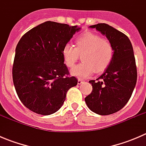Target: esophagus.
Masks as SVG:
<instances>
[{"mask_svg":"<svg viewBox=\"0 0 146 146\" xmlns=\"http://www.w3.org/2000/svg\"><path fill=\"white\" fill-rule=\"evenodd\" d=\"M82 81H83V80H82V79H78V82L79 85H80V84H82Z\"/></svg>","mask_w":146,"mask_h":146,"instance_id":"34e87169","label":"esophagus"}]
</instances>
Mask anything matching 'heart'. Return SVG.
I'll return each mask as SVG.
<instances>
[{
	"label": "heart",
	"instance_id": "1",
	"mask_svg": "<svg viewBox=\"0 0 146 146\" xmlns=\"http://www.w3.org/2000/svg\"><path fill=\"white\" fill-rule=\"evenodd\" d=\"M80 56L82 63L70 70L73 76L85 78L94 73H101L107 69L114 57V47L107 39L101 38L98 34L86 32L75 40V46L68 43L62 49L65 65L73 67Z\"/></svg>",
	"mask_w": 146,
	"mask_h": 146
}]
</instances>
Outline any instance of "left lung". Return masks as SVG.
Masks as SVG:
<instances>
[{"label": "left lung", "mask_w": 146, "mask_h": 146, "mask_svg": "<svg viewBox=\"0 0 146 146\" xmlns=\"http://www.w3.org/2000/svg\"><path fill=\"white\" fill-rule=\"evenodd\" d=\"M106 36L114 47V57L107 69L95 81L90 80L92 91L85 98L88 108L100 115L121 110L131 97L137 80L133 49L126 35L105 23L89 27Z\"/></svg>", "instance_id": "1"}]
</instances>
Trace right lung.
Here are the masks:
<instances>
[{"mask_svg": "<svg viewBox=\"0 0 146 146\" xmlns=\"http://www.w3.org/2000/svg\"><path fill=\"white\" fill-rule=\"evenodd\" d=\"M81 28L47 21L25 34L15 48L13 80L19 99L31 111L49 115L64 104L66 93L77 85L69 76L62 49Z\"/></svg>", "mask_w": 146, "mask_h": 146, "instance_id": "obj_1", "label": "right lung"}]
</instances>
